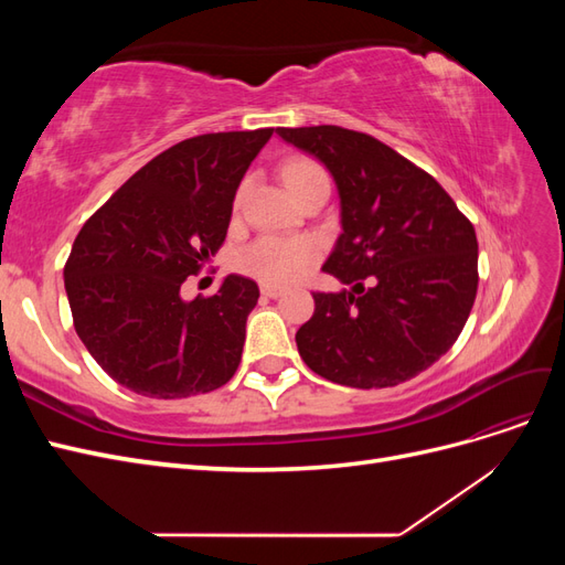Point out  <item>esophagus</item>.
<instances>
[{
    "mask_svg": "<svg viewBox=\"0 0 565 565\" xmlns=\"http://www.w3.org/2000/svg\"><path fill=\"white\" fill-rule=\"evenodd\" d=\"M262 295L268 297V299H276V297L282 295V287H278V285H262Z\"/></svg>",
    "mask_w": 565,
    "mask_h": 565,
    "instance_id": "esophagus-1",
    "label": "esophagus"
}]
</instances>
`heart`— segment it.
<instances>
[{"label":"heart","mask_w":565,"mask_h":565,"mask_svg":"<svg viewBox=\"0 0 565 565\" xmlns=\"http://www.w3.org/2000/svg\"><path fill=\"white\" fill-rule=\"evenodd\" d=\"M282 179L295 198H301L309 188L318 183H330L324 167L313 158H292L282 164ZM243 191L235 198V207L241 204ZM318 259V249L306 237H282V235H262L241 249L235 266L245 276L259 280L264 285H282L297 278L301 270L313 266Z\"/></svg>","instance_id":"b5f03b06"}]
</instances>
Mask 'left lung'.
<instances>
[{
  "mask_svg": "<svg viewBox=\"0 0 565 565\" xmlns=\"http://www.w3.org/2000/svg\"><path fill=\"white\" fill-rule=\"evenodd\" d=\"M330 169L341 228L322 270L351 289L313 292L297 332L303 363L320 377L384 388L417 377L465 328L478 289L471 221L443 185L370 134L334 125L278 127Z\"/></svg>",
  "mask_w": 565,
  "mask_h": 565,
  "instance_id": "8db88e82",
  "label": "left lung"
}]
</instances>
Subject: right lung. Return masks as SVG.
Masks as SVG:
<instances>
[{
    "mask_svg": "<svg viewBox=\"0 0 565 565\" xmlns=\"http://www.w3.org/2000/svg\"><path fill=\"white\" fill-rule=\"evenodd\" d=\"M273 129L185 139L143 164L77 233L63 276L75 332L100 370L148 398L224 386L241 365L259 287L228 276L216 295L181 285L221 249L233 198Z\"/></svg>",
    "mask_w": 565,
    "mask_h": 565,
    "instance_id": "1",
    "label": "right lung"
}]
</instances>
